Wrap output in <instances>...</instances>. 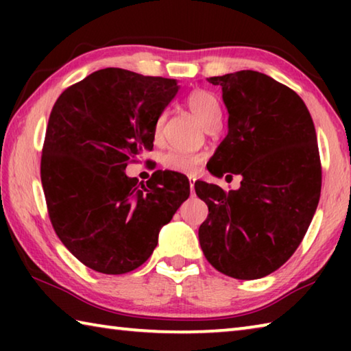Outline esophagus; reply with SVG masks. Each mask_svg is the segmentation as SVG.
<instances>
[{
    "label": "esophagus",
    "instance_id": "1",
    "mask_svg": "<svg viewBox=\"0 0 351 351\" xmlns=\"http://www.w3.org/2000/svg\"><path fill=\"white\" fill-rule=\"evenodd\" d=\"M189 182H190V190H192V193L195 192V181H197V176L195 175H189Z\"/></svg>",
    "mask_w": 351,
    "mask_h": 351
}]
</instances>
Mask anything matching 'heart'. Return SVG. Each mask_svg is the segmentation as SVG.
Masks as SVG:
<instances>
[{
	"label": "heart",
	"mask_w": 351,
	"mask_h": 351,
	"mask_svg": "<svg viewBox=\"0 0 351 351\" xmlns=\"http://www.w3.org/2000/svg\"><path fill=\"white\" fill-rule=\"evenodd\" d=\"M187 106L204 128L209 127L215 119H221V106H219L218 99L209 91H193L187 97ZM164 121L165 116L161 114L156 119V122H154L153 134L156 139L161 138ZM201 161H203L201 154L187 152H171L164 156L165 167L173 171H181V173H190V171H193L201 164Z\"/></svg>",
	"instance_id": "heart-1"
}]
</instances>
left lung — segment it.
<instances>
[{
    "mask_svg": "<svg viewBox=\"0 0 351 351\" xmlns=\"http://www.w3.org/2000/svg\"><path fill=\"white\" fill-rule=\"evenodd\" d=\"M221 86L228 136L213 153V176L240 175L224 192L195 182L209 207L199 245L223 274L255 280L271 274L299 247L317 209L322 186L316 130L306 105L272 77L237 71L210 77Z\"/></svg>",
    "mask_w": 351,
    "mask_h": 351,
    "instance_id": "left-lung-1",
    "label": "left lung"
}]
</instances>
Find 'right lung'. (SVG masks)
<instances>
[{
  "label": "right lung",
  "mask_w": 351,
  "mask_h": 351,
  "mask_svg": "<svg viewBox=\"0 0 351 351\" xmlns=\"http://www.w3.org/2000/svg\"><path fill=\"white\" fill-rule=\"evenodd\" d=\"M178 82L105 68L64 90L47 122L41 184L56 234L102 274L145 263L162 226L189 198L178 171H156L147 186L125 175L130 158L153 148V127Z\"/></svg>",
  "instance_id": "add662e5"
}]
</instances>
